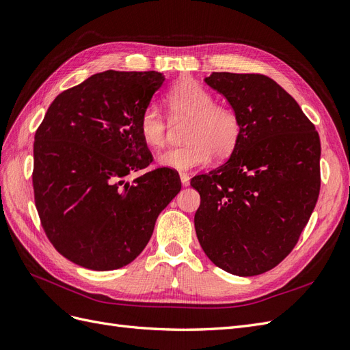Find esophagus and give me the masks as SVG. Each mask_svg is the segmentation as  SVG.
<instances>
[{
	"mask_svg": "<svg viewBox=\"0 0 350 350\" xmlns=\"http://www.w3.org/2000/svg\"><path fill=\"white\" fill-rule=\"evenodd\" d=\"M180 180H182V186L187 187L190 185V177L186 173H180Z\"/></svg>",
	"mask_w": 350,
	"mask_h": 350,
	"instance_id": "34e87169",
	"label": "esophagus"
}]
</instances>
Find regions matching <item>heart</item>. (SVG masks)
I'll list each match as a JSON object with an SVG mask.
<instances>
[{"mask_svg":"<svg viewBox=\"0 0 350 350\" xmlns=\"http://www.w3.org/2000/svg\"><path fill=\"white\" fill-rule=\"evenodd\" d=\"M167 106L174 120L187 119L186 145L170 148L159 155V164L176 172H189L205 165L212 154L228 157L239 144L241 120L227 105H215L213 96L196 81H182L167 96ZM144 142L159 150L167 141V123L155 107H146L139 119Z\"/></svg>","mask_w":350,"mask_h":350,"instance_id":"1","label":"heart"}]
</instances>
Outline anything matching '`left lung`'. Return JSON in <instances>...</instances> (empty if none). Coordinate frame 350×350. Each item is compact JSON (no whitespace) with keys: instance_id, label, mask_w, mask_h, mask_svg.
Listing matches in <instances>:
<instances>
[{"instance_id":"1","label":"left lung","mask_w":350,"mask_h":350,"mask_svg":"<svg viewBox=\"0 0 350 350\" xmlns=\"http://www.w3.org/2000/svg\"><path fill=\"white\" fill-rule=\"evenodd\" d=\"M205 83L237 111L241 135L227 163L191 178L196 235L213 265L256 276L292 252L317 204L320 137L272 78L212 72Z\"/></svg>"}]
</instances>
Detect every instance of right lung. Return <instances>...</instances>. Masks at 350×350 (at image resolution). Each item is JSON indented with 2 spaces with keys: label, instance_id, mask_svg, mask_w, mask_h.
Segmentation results:
<instances>
[{
  "label": "right lung",
  "instance_id": "1",
  "mask_svg": "<svg viewBox=\"0 0 350 350\" xmlns=\"http://www.w3.org/2000/svg\"><path fill=\"white\" fill-rule=\"evenodd\" d=\"M164 80L157 71L94 74L56 97L36 131L39 217L55 249L78 266L129 265L182 189L165 167L126 180L152 161L139 119Z\"/></svg>",
  "mask_w": 350,
  "mask_h": 350
}]
</instances>
